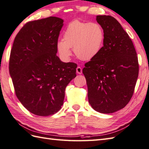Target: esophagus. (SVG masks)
I'll list each match as a JSON object with an SVG mask.
<instances>
[{
    "label": "esophagus",
    "instance_id": "obj_1",
    "mask_svg": "<svg viewBox=\"0 0 149 149\" xmlns=\"http://www.w3.org/2000/svg\"><path fill=\"white\" fill-rule=\"evenodd\" d=\"M76 72L78 74H81L83 73V70H82L81 67L80 66H77V68L76 69Z\"/></svg>",
    "mask_w": 149,
    "mask_h": 149
}]
</instances>
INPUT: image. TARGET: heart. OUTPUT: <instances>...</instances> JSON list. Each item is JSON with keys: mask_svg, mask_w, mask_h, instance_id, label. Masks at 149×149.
Instances as JSON below:
<instances>
[{"mask_svg": "<svg viewBox=\"0 0 149 149\" xmlns=\"http://www.w3.org/2000/svg\"><path fill=\"white\" fill-rule=\"evenodd\" d=\"M63 39L56 43L60 58L68 61L73 47L78 58L88 61L100 52L104 41V32L102 26L96 22L74 20L69 23L63 32Z\"/></svg>", "mask_w": 149, "mask_h": 149, "instance_id": "b5f03b06", "label": "heart"}]
</instances>
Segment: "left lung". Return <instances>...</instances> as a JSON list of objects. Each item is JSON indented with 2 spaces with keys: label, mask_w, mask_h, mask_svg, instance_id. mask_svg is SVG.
I'll list each match as a JSON object with an SVG mask.
<instances>
[{
  "label": "left lung",
  "mask_w": 149,
  "mask_h": 149,
  "mask_svg": "<svg viewBox=\"0 0 149 149\" xmlns=\"http://www.w3.org/2000/svg\"><path fill=\"white\" fill-rule=\"evenodd\" d=\"M96 19L104 32V46L85 63L83 73L92 108L112 113L131 99L138 77V60L132 40L115 18L98 15Z\"/></svg>",
  "instance_id": "left-lung-1"
}]
</instances>
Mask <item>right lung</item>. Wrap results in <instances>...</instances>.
I'll use <instances>...</instances> for the list:
<instances>
[{
    "label": "right lung",
    "instance_id": "right-lung-1",
    "mask_svg": "<svg viewBox=\"0 0 149 149\" xmlns=\"http://www.w3.org/2000/svg\"><path fill=\"white\" fill-rule=\"evenodd\" d=\"M63 20L50 17L27 22L16 36L9 70L15 94L34 115L49 116L61 109L66 87L76 77L77 64L62 62L56 43Z\"/></svg>",
    "mask_w": 149,
    "mask_h": 149
}]
</instances>
